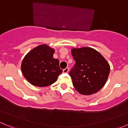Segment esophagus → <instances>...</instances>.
Here are the masks:
<instances>
[{"mask_svg":"<svg viewBox=\"0 0 128 128\" xmlns=\"http://www.w3.org/2000/svg\"><path fill=\"white\" fill-rule=\"evenodd\" d=\"M68 71H69V68L68 67H66V68L63 69V72L65 73V74H66V73H68Z\"/></svg>","mask_w":128,"mask_h":128,"instance_id":"34e87169","label":"esophagus"}]
</instances>
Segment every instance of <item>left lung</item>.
<instances>
[{
    "mask_svg": "<svg viewBox=\"0 0 128 128\" xmlns=\"http://www.w3.org/2000/svg\"><path fill=\"white\" fill-rule=\"evenodd\" d=\"M72 54L75 64L69 75L76 90L82 95H92L106 83L110 66L97 50L90 47L73 48Z\"/></svg>",
    "mask_w": 128,
    "mask_h": 128,
    "instance_id": "8db88e82",
    "label": "left lung"
}]
</instances>
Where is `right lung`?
<instances>
[{"mask_svg":"<svg viewBox=\"0 0 128 128\" xmlns=\"http://www.w3.org/2000/svg\"><path fill=\"white\" fill-rule=\"evenodd\" d=\"M54 53L53 48L41 44L24 56L21 71L30 84L37 87H46L56 81L63 70L59 66V60L53 58Z\"/></svg>","mask_w":128,"mask_h":128,"instance_id":"right-lung-1","label":"right lung"}]
</instances>
